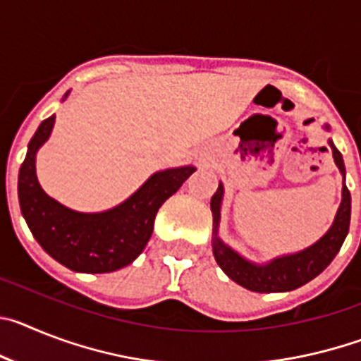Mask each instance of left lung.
<instances>
[{
    "instance_id": "left-lung-1",
    "label": "left lung",
    "mask_w": 361,
    "mask_h": 361,
    "mask_svg": "<svg viewBox=\"0 0 361 361\" xmlns=\"http://www.w3.org/2000/svg\"><path fill=\"white\" fill-rule=\"evenodd\" d=\"M325 130L329 126L325 124ZM329 146L333 149V157L336 162L338 170L343 175V188H342V202L338 208L336 216H334L333 226L324 237L307 250L298 251L293 255H283V257L275 258L267 264H253L245 260L244 257L233 251L229 245L219 238V220H220V204L224 197V186L219 184V190L212 197V213H213V255H215L216 264L226 275L237 282L242 288L250 289L255 293H283L293 291V289L311 282L314 276H318L325 267L333 262L347 233H349L350 222V193L345 186V164H343L342 153L338 152L336 146L329 139Z\"/></svg>"
}]
</instances>
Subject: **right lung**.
<instances>
[{"label": "right lung", "mask_w": 361, "mask_h": 361, "mask_svg": "<svg viewBox=\"0 0 361 361\" xmlns=\"http://www.w3.org/2000/svg\"><path fill=\"white\" fill-rule=\"evenodd\" d=\"M54 121L56 116L39 124L19 168V208L32 235L50 257L78 273H111L128 266L148 244L159 208L195 168L157 171L128 200L108 212H73L47 195L36 177V153L52 133Z\"/></svg>", "instance_id": "right-lung-1"}]
</instances>
